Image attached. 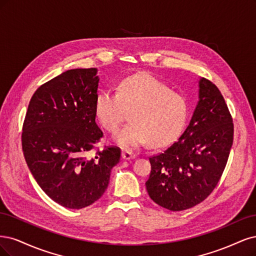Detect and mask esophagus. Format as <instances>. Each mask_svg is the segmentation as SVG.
Instances as JSON below:
<instances>
[{
  "label": "esophagus",
  "mask_w": 256,
  "mask_h": 256,
  "mask_svg": "<svg viewBox=\"0 0 256 256\" xmlns=\"http://www.w3.org/2000/svg\"><path fill=\"white\" fill-rule=\"evenodd\" d=\"M136 158V154L133 153L132 151L128 150H123L122 151V158L123 160H132V158Z\"/></svg>",
  "instance_id": "obj_1"
}]
</instances>
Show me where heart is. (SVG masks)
Returning <instances> with one entry per match:
<instances>
[{
	"label": "heart",
	"mask_w": 256,
	"mask_h": 256,
	"mask_svg": "<svg viewBox=\"0 0 256 256\" xmlns=\"http://www.w3.org/2000/svg\"><path fill=\"white\" fill-rule=\"evenodd\" d=\"M96 114L102 126L114 133L133 110V123L114 136L124 149H136L152 142L167 146L178 139L186 124L188 106L186 98L171 92L167 85L150 73H139L123 80L117 92L104 90L96 96Z\"/></svg>",
	"instance_id": "b5f03b06"
}]
</instances>
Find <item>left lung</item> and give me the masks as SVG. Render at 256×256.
Returning <instances> with one entry per match:
<instances>
[{
    "label": "left lung",
    "mask_w": 256,
    "mask_h": 256,
    "mask_svg": "<svg viewBox=\"0 0 256 256\" xmlns=\"http://www.w3.org/2000/svg\"><path fill=\"white\" fill-rule=\"evenodd\" d=\"M234 124L220 90L199 80V101L178 140L151 156L146 182L151 199L172 212L194 208L217 186L233 144Z\"/></svg>",
    "instance_id": "obj_1"
}]
</instances>
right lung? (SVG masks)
I'll use <instances>...</instances> for the list:
<instances>
[{"instance_id": "1", "label": "right lung", "mask_w": 256, "mask_h": 256, "mask_svg": "<svg viewBox=\"0 0 256 256\" xmlns=\"http://www.w3.org/2000/svg\"><path fill=\"white\" fill-rule=\"evenodd\" d=\"M96 68L72 69L32 94L22 128V150L32 176L53 201L80 210L100 199L119 162L118 146L96 149Z\"/></svg>"}]
</instances>
